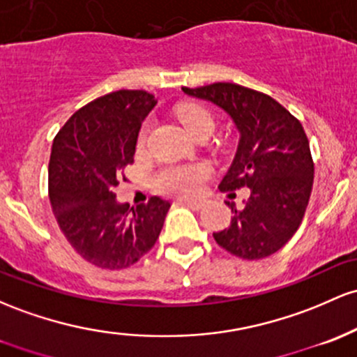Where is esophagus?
<instances>
[{"instance_id": "esophagus-1", "label": "esophagus", "mask_w": 357, "mask_h": 357, "mask_svg": "<svg viewBox=\"0 0 357 357\" xmlns=\"http://www.w3.org/2000/svg\"><path fill=\"white\" fill-rule=\"evenodd\" d=\"M178 205H188L191 206L193 210H199L203 206V202L202 199H178Z\"/></svg>"}]
</instances>
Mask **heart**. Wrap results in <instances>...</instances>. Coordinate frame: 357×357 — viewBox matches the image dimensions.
<instances>
[{"label": "heart", "instance_id": "obj_1", "mask_svg": "<svg viewBox=\"0 0 357 357\" xmlns=\"http://www.w3.org/2000/svg\"><path fill=\"white\" fill-rule=\"evenodd\" d=\"M178 119L185 125V128L191 135H197L203 130L215 128V116L208 108L198 103H188L178 108ZM151 121H146L139 132L137 147L142 149L147 144ZM210 176V167L205 164H171L162 167L155 174V186L162 193L171 197H193L202 190L203 181Z\"/></svg>", "mask_w": 357, "mask_h": 357}]
</instances>
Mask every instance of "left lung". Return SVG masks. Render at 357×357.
<instances>
[{"instance_id":"8db88e82","label":"left lung","mask_w":357,"mask_h":357,"mask_svg":"<svg viewBox=\"0 0 357 357\" xmlns=\"http://www.w3.org/2000/svg\"><path fill=\"white\" fill-rule=\"evenodd\" d=\"M211 101L236 121L241 140L222 191L249 188L242 208L225 202L234 218L215 232L217 244L241 259H262L278 252L298 230L313 186V159L300 120L274 98L234 83L181 88Z\"/></svg>"}]
</instances>
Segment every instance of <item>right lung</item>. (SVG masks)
<instances>
[{
	"label": "right lung",
	"mask_w": 357,
	"mask_h": 357,
	"mask_svg": "<svg viewBox=\"0 0 357 357\" xmlns=\"http://www.w3.org/2000/svg\"><path fill=\"white\" fill-rule=\"evenodd\" d=\"M158 100L120 89L77 109L57 132L49 160V199L73 249L101 269H125L154 248L171 203L152 197L134 208L115 186L134 162L137 137Z\"/></svg>",
	"instance_id": "1"
}]
</instances>
